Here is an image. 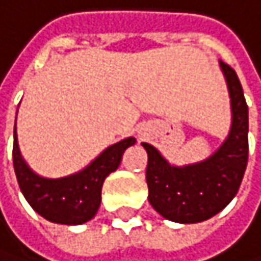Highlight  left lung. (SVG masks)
Wrapping results in <instances>:
<instances>
[{"instance_id": "8db88e82", "label": "left lung", "mask_w": 261, "mask_h": 261, "mask_svg": "<svg viewBox=\"0 0 261 261\" xmlns=\"http://www.w3.org/2000/svg\"><path fill=\"white\" fill-rule=\"evenodd\" d=\"M220 68L231 99V128L209 159L173 166L153 146L142 142L147 152L149 203L168 220L196 223L214 217L227 207L243 182L249 156V109L234 69L223 61Z\"/></svg>"}]
</instances>
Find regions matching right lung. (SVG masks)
Instances as JSON below:
<instances>
[{
  "label": "right lung",
  "instance_id": "1",
  "mask_svg": "<svg viewBox=\"0 0 261 261\" xmlns=\"http://www.w3.org/2000/svg\"><path fill=\"white\" fill-rule=\"evenodd\" d=\"M135 142V138L115 142L79 173L60 179H47L33 173L25 163L14 129L12 159L18 187L30 206L44 219L61 225L85 223L95 217L101 204L102 182L119 168L123 152Z\"/></svg>",
  "mask_w": 261,
  "mask_h": 261
}]
</instances>
